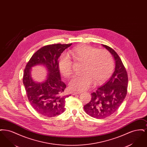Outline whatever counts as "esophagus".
Wrapping results in <instances>:
<instances>
[{
    "mask_svg": "<svg viewBox=\"0 0 147 147\" xmlns=\"http://www.w3.org/2000/svg\"><path fill=\"white\" fill-rule=\"evenodd\" d=\"M81 93V92H80V91H76V92H73V93H72V94L73 95H77V94H80Z\"/></svg>",
    "mask_w": 147,
    "mask_h": 147,
    "instance_id": "obj_1",
    "label": "esophagus"
}]
</instances>
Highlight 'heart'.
<instances>
[{
  "instance_id": "1",
  "label": "heart",
  "mask_w": 147,
  "mask_h": 147,
  "mask_svg": "<svg viewBox=\"0 0 147 147\" xmlns=\"http://www.w3.org/2000/svg\"><path fill=\"white\" fill-rule=\"evenodd\" d=\"M69 54L76 62L83 63V73L74 76L70 80L69 88L72 90H85L94 82L96 84H102L112 74L114 68L113 58L105 49L84 45L70 50ZM58 67L63 77L68 78L73 73V62L68 56L60 57Z\"/></svg>"
}]
</instances>
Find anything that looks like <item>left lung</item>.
Returning a JSON list of instances; mask_svg holds the SVG:
<instances>
[{
  "instance_id": "obj_1",
  "label": "left lung",
  "mask_w": 147,
  "mask_h": 147,
  "mask_svg": "<svg viewBox=\"0 0 147 147\" xmlns=\"http://www.w3.org/2000/svg\"><path fill=\"white\" fill-rule=\"evenodd\" d=\"M112 54L115 61V69L102 86L91 93L90 101L84 106L85 112L91 117L105 119L116 112L126 98L128 75L117 53L110 47L102 45Z\"/></svg>"
}]
</instances>
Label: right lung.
Instances as JSON below:
<instances>
[{
	"instance_id": "add662e5",
	"label": "right lung",
	"mask_w": 147,
	"mask_h": 147,
	"mask_svg": "<svg viewBox=\"0 0 147 147\" xmlns=\"http://www.w3.org/2000/svg\"><path fill=\"white\" fill-rule=\"evenodd\" d=\"M71 45L57 43L42 47L31 57L24 69L22 81L28 101L38 113L47 117L64 111L65 100L69 95H63L66 85L61 79L58 58ZM37 64L45 65L49 72L42 84L36 83L30 76L31 67Z\"/></svg>"
}]
</instances>
